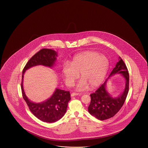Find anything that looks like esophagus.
<instances>
[{"instance_id": "obj_1", "label": "esophagus", "mask_w": 148, "mask_h": 148, "mask_svg": "<svg viewBox=\"0 0 148 148\" xmlns=\"http://www.w3.org/2000/svg\"><path fill=\"white\" fill-rule=\"evenodd\" d=\"M80 95V94H79V93H77V92H73L71 94V96H76V95Z\"/></svg>"}]
</instances>
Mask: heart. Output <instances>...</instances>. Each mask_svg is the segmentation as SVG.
Returning a JSON list of instances; mask_svg holds the SVG:
<instances>
[{
  "label": "heart",
  "instance_id": "heart-1",
  "mask_svg": "<svg viewBox=\"0 0 148 148\" xmlns=\"http://www.w3.org/2000/svg\"><path fill=\"white\" fill-rule=\"evenodd\" d=\"M109 66L110 61L106 56L88 51L77 54L70 63H64L61 71L66 84L70 87L73 86L80 74L82 79L77 89L84 90L89 85L91 88L99 86L106 76Z\"/></svg>",
  "mask_w": 148,
  "mask_h": 148
}]
</instances>
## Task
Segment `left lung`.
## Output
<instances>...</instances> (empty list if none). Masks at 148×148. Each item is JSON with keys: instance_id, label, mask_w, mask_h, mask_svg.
<instances>
[{"instance_id": "obj_1", "label": "left lung", "mask_w": 148, "mask_h": 148, "mask_svg": "<svg viewBox=\"0 0 148 148\" xmlns=\"http://www.w3.org/2000/svg\"><path fill=\"white\" fill-rule=\"evenodd\" d=\"M116 74H121L125 80L123 92L117 97H113L107 91V79L95 92L90 95L91 102L88 107L90 114L99 120H105L113 117L123 106L129 91L130 76L127 66L119 57L116 66L113 68L109 77Z\"/></svg>"}]
</instances>
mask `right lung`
I'll list each match as a JSON object with an SVG mask.
<instances>
[{
  "label": "right lung",
  "instance_id": "1",
  "mask_svg": "<svg viewBox=\"0 0 148 148\" xmlns=\"http://www.w3.org/2000/svg\"><path fill=\"white\" fill-rule=\"evenodd\" d=\"M57 54L51 49L43 48L32 56L24 67L21 84V91L24 100L30 111L37 118L45 122L52 123L58 121L64 114L68 103L71 99L69 91L56 89L52 96L44 102L34 103L25 95L23 88V77L25 71L36 65H43L52 67L56 60Z\"/></svg>",
  "mask_w": 148,
  "mask_h": 148
}]
</instances>
